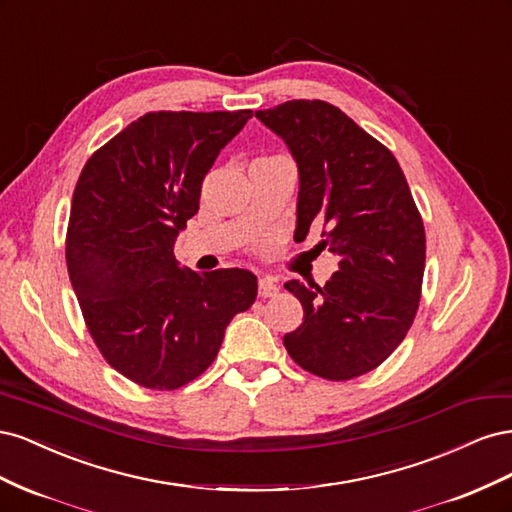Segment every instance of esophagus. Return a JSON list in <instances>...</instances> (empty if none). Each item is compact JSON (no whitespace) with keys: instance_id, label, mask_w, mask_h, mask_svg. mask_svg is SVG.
<instances>
[{"instance_id":"1","label":"esophagus","mask_w":512,"mask_h":512,"mask_svg":"<svg viewBox=\"0 0 512 512\" xmlns=\"http://www.w3.org/2000/svg\"><path fill=\"white\" fill-rule=\"evenodd\" d=\"M277 284L273 282V277H260L258 280V297L262 299H269V297H275L277 294Z\"/></svg>"}]
</instances>
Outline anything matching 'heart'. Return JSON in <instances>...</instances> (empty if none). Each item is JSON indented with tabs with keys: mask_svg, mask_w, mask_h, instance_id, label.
Listing matches in <instances>:
<instances>
[{
	"mask_svg": "<svg viewBox=\"0 0 512 512\" xmlns=\"http://www.w3.org/2000/svg\"><path fill=\"white\" fill-rule=\"evenodd\" d=\"M273 158H282V156H262V158H258V160H273Z\"/></svg>",
	"mask_w": 512,
	"mask_h": 512,
	"instance_id": "obj_1",
	"label": "heart"
}]
</instances>
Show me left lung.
I'll list each match as a JSON object with an SVG mask.
<instances>
[{"mask_svg": "<svg viewBox=\"0 0 512 512\" xmlns=\"http://www.w3.org/2000/svg\"><path fill=\"white\" fill-rule=\"evenodd\" d=\"M256 117L299 166L297 237L322 222L337 256L331 280L286 282L303 324L284 335L292 361L344 382L376 369L410 331L425 273V228L404 170L374 136L322 100H290Z\"/></svg>", "mask_w": 512, "mask_h": 512, "instance_id": "obj_1", "label": "left lung"}]
</instances>
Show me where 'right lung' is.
<instances>
[{"mask_svg": "<svg viewBox=\"0 0 512 512\" xmlns=\"http://www.w3.org/2000/svg\"><path fill=\"white\" fill-rule=\"evenodd\" d=\"M252 111H158L91 153L66 232L70 282L106 363L138 386L175 391L213 363L256 275L177 267L175 239L203 179Z\"/></svg>", "mask_w": 512, "mask_h": 512, "instance_id": "obj_1", "label": "right lung"}]
</instances>
